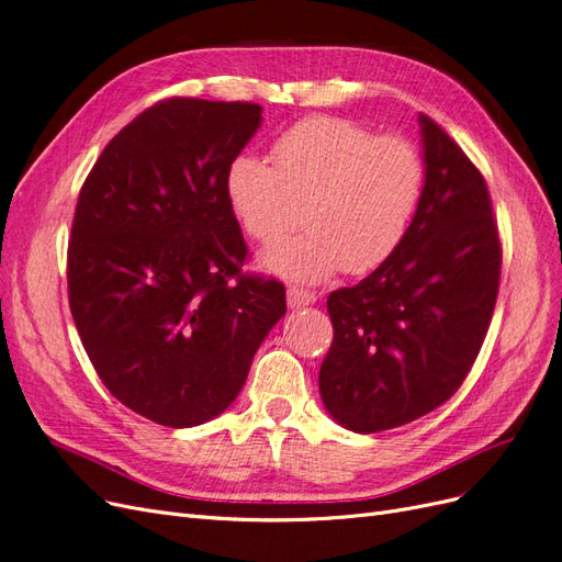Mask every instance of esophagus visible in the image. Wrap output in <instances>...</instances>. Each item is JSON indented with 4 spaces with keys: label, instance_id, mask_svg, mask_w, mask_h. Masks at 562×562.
<instances>
[{
    "label": "esophagus",
    "instance_id": "esophagus-1",
    "mask_svg": "<svg viewBox=\"0 0 562 562\" xmlns=\"http://www.w3.org/2000/svg\"><path fill=\"white\" fill-rule=\"evenodd\" d=\"M314 302H316V293L304 291V288H297V285L288 288V304H291V307H307V304H314Z\"/></svg>",
    "mask_w": 562,
    "mask_h": 562
}]
</instances>
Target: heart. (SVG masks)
<instances>
[{"label": "heart", "instance_id": "b5f03b06", "mask_svg": "<svg viewBox=\"0 0 562 562\" xmlns=\"http://www.w3.org/2000/svg\"><path fill=\"white\" fill-rule=\"evenodd\" d=\"M424 184L427 164L411 138L316 114L279 135L271 164L236 157L225 194L241 229L265 248L307 227L267 255L265 267L318 283L339 269L361 277L382 267L411 229Z\"/></svg>", "mask_w": 562, "mask_h": 562}]
</instances>
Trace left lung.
<instances>
[{
	"instance_id": "1",
	"label": "left lung",
	"mask_w": 562,
	"mask_h": 562,
	"mask_svg": "<svg viewBox=\"0 0 562 562\" xmlns=\"http://www.w3.org/2000/svg\"><path fill=\"white\" fill-rule=\"evenodd\" d=\"M427 184L401 248L328 295L333 345L318 389L342 427L375 434L462 386L499 293L502 241L483 173L422 114Z\"/></svg>"
}]
</instances>
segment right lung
<instances>
[{
  "instance_id": "obj_1",
  "label": "right lung",
  "mask_w": 562,
  "mask_h": 562,
  "mask_svg": "<svg viewBox=\"0 0 562 562\" xmlns=\"http://www.w3.org/2000/svg\"><path fill=\"white\" fill-rule=\"evenodd\" d=\"M260 112L166 98L114 135L77 199L67 297L81 345L110 394L164 427L227 411L285 314L281 281L241 271L225 194Z\"/></svg>"
}]
</instances>
